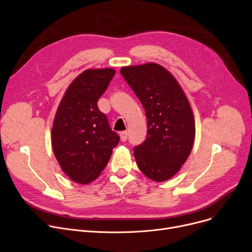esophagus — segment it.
<instances>
[{"mask_svg":"<svg viewBox=\"0 0 252 252\" xmlns=\"http://www.w3.org/2000/svg\"><path fill=\"white\" fill-rule=\"evenodd\" d=\"M127 137H128V132L127 131H122L120 133V138H121L122 141H126Z\"/></svg>","mask_w":252,"mask_h":252,"instance_id":"34e87169","label":"esophagus"}]
</instances>
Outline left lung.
<instances>
[{
  "instance_id": "obj_1",
  "label": "left lung",
  "mask_w": 252,
  "mask_h": 252,
  "mask_svg": "<svg viewBox=\"0 0 252 252\" xmlns=\"http://www.w3.org/2000/svg\"><path fill=\"white\" fill-rule=\"evenodd\" d=\"M122 76L145 111L147 136L134 147L139 170L156 182L169 180L188 158L195 139V120L181 85L157 63L126 66Z\"/></svg>"
}]
</instances>
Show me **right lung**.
<instances>
[{
  "label": "right lung",
  "mask_w": 252,
  "mask_h": 252,
  "mask_svg": "<svg viewBox=\"0 0 252 252\" xmlns=\"http://www.w3.org/2000/svg\"><path fill=\"white\" fill-rule=\"evenodd\" d=\"M116 71L87 69L66 90L52 127V147L62 171L78 184H90L106 168L120 137L97 108Z\"/></svg>",
  "instance_id": "right-lung-1"
}]
</instances>
